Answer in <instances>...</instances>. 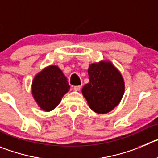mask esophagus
<instances>
[{
  "instance_id": "34e87169",
  "label": "esophagus",
  "mask_w": 158,
  "mask_h": 158,
  "mask_svg": "<svg viewBox=\"0 0 158 158\" xmlns=\"http://www.w3.org/2000/svg\"><path fill=\"white\" fill-rule=\"evenodd\" d=\"M73 89L75 91H79V89H81V86H75Z\"/></svg>"
}]
</instances>
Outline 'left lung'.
<instances>
[{
  "mask_svg": "<svg viewBox=\"0 0 158 158\" xmlns=\"http://www.w3.org/2000/svg\"><path fill=\"white\" fill-rule=\"evenodd\" d=\"M89 82L82 93L89 107L97 114H107L120 103L125 93V82L120 71L110 61L90 64Z\"/></svg>",
  "mask_w": 158,
  "mask_h": 158,
  "instance_id": "obj_1",
  "label": "left lung"
}]
</instances>
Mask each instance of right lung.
Segmentation results:
<instances>
[{
	"label": "right lung",
	"mask_w": 158,
	"mask_h": 158,
	"mask_svg": "<svg viewBox=\"0 0 158 158\" xmlns=\"http://www.w3.org/2000/svg\"><path fill=\"white\" fill-rule=\"evenodd\" d=\"M70 86L67 78L57 65L44 68L34 76L32 82V95L40 109L54 110L69 92Z\"/></svg>",
	"instance_id": "right-lung-1"
}]
</instances>
